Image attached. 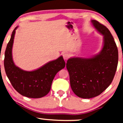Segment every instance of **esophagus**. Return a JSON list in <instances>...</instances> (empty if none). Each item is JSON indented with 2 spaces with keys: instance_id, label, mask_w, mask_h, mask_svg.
Returning <instances> with one entry per match:
<instances>
[{
  "instance_id": "obj_1",
  "label": "esophagus",
  "mask_w": 123,
  "mask_h": 123,
  "mask_svg": "<svg viewBox=\"0 0 123 123\" xmlns=\"http://www.w3.org/2000/svg\"><path fill=\"white\" fill-rule=\"evenodd\" d=\"M69 57L70 55L69 54H68V53H64L63 54V58L65 60H67Z\"/></svg>"
}]
</instances>
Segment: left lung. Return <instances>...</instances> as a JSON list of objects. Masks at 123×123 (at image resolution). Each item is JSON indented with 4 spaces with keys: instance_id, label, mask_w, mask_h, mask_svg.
Here are the masks:
<instances>
[{
    "instance_id": "left-lung-1",
    "label": "left lung",
    "mask_w": 123,
    "mask_h": 123,
    "mask_svg": "<svg viewBox=\"0 0 123 123\" xmlns=\"http://www.w3.org/2000/svg\"><path fill=\"white\" fill-rule=\"evenodd\" d=\"M91 22L104 36L102 50L92 58H69L66 64L72 90L83 98H93L103 92L111 83L118 63V50L110 31L96 20Z\"/></svg>"
}]
</instances>
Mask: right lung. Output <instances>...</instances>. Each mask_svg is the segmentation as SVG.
I'll return each instance as SVG.
<instances>
[{"mask_svg":"<svg viewBox=\"0 0 123 123\" xmlns=\"http://www.w3.org/2000/svg\"><path fill=\"white\" fill-rule=\"evenodd\" d=\"M17 27L13 31L5 51V71L13 88L18 93L29 98H41L49 92L55 75L65 67V61L61 56L33 71H25L18 68L12 58V47Z\"/></svg>","mask_w":123,"mask_h":123,"instance_id":"add662e5","label":"right lung"}]
</instances>
